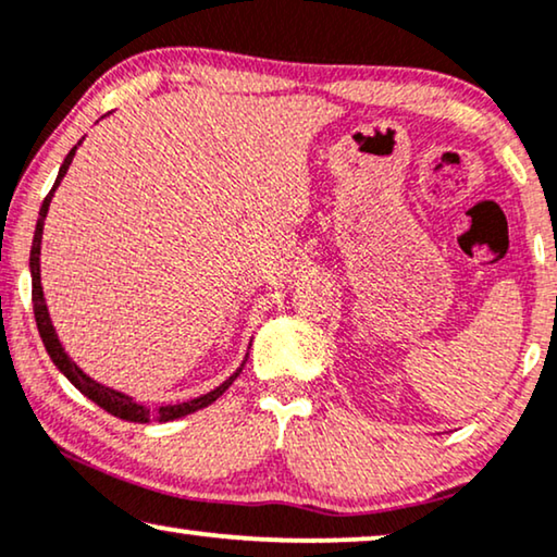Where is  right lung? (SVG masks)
Returning <instances> with one entry per match:
<instances>
[{"label": "right lung", "instance_id": "right-lung-1", "mask_svg": "<svg viewBox=\"0 0 557 557\" xmlns=\"http://www.w3.org/2000/svg\"><path fill=\"white\" fill-rule=\"evenodd\" d=\"M81 145V143H78ZM78 145L73 147V150L65 154L61 170H58V177L53 183V188L46 196V201L40 206V216H37V224H35V236H33V249H29V274H33V310H35V323H37V331H40V338L42 344H46V351L50 359H53V364L58 367V372H61L65 380H69L73 387H76L81 395H86L91 403H96L101 407V410H107L114 414V418H122V420H129V422H168V420H177V418H185V414L190 412H198L203 410V407H209L211 403H216V399L224 395V392L232 387V382L239 376V372L247 364L249 359V351L244 356V361L239 364V369L219 384L216 389L206 392L201 397H193L188 403H177V405H160V407H147L143 403H137L132 395H124V392L119 389H111L107 384L96 382L88 376L84 369H81L76 361L71 359L69 354H65V348L61 344V338H58L55 333V325L50 321V313H48V306H46V295H42V283H40V244H42V228H46V216H48V209H50V201H53L58 185L69 173L73 158H76V150Z\"/></svg>", "mask_w": 557, "mask_h": 557}]
</instances>
